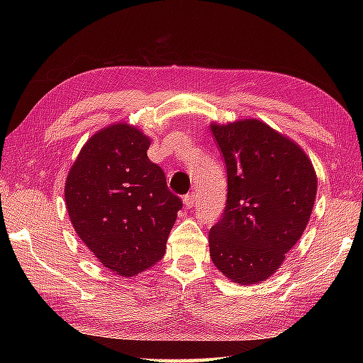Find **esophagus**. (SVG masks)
Instances as JSON below:
<instances>
[{
  "label": "esophagus",
  "mask_w": 363,
  "mask_h": 363,
  "mask_svg": "<svg viewBox=\"0 0 363 363\" xmlns=\"http://www.w3.org/2000/svg\"><path fill=\"white\" fill-rule=\"evenodd\" d=\"M182 201H184V204H186L187 209H190V207H194V204L196 203V195L194 194V191H190V194L184 195Z\"/></svg>",
  "instance_id": "obj_1"
}]
</instances>
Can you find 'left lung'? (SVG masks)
Here are the masks:
<instances>
[{"label": "left lung", "mask_w": 363, "mask_h": 363, "mask_svg": "<svg viewBox=\"0 0 363 363\" xmlns=\"http://www.w3.org/2000/svg\"><path fill=\"white\" fill-rule=\"evenodd\" d=\"M228 172V199L211 228V257L235 284L268 279L303 235L317 174L299 146L259 120L211 126Z\"/></svg>", "instance_id": "8db88e82"}]
</instances>
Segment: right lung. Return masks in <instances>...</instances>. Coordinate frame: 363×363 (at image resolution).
Wrapping results in <instances>:
<instances>
[{"label": "right lung", "mask_w": 363, "mask_h": 363, "mask_svg": "<svg viewBox=\"0 0 363 363\" xmlns=\"http://www.w3.org/2000/svg\"><path fill=\"white\" fill-rule=\"evenodd\" d=\"M150 137L128 123L98 130L65 181L72 225L101 265L130 277L165 254L182 201L148 159Z\"/></svg>", "instance_id": "obj_1"}]
</instances>
